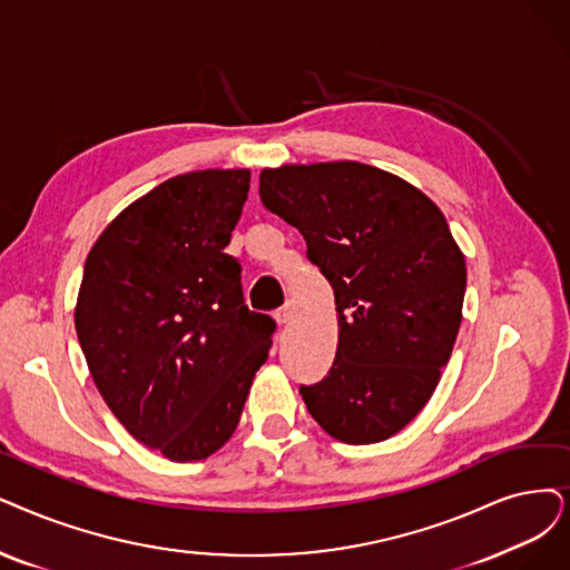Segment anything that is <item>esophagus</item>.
<instances>
[{
    "label": "esophagus",
    "instance_id": "esophagus-1",
    "mask_svg": "<svg viewBox=\"0 0 570 570\" xmlns=\"http://www.w3.org/2000/svg\"><path fill=\"white\" fill-rule=\"evenodd\" d=\"M294 317H297V306H294L292 302H287L283 308H278V313H276V321H278V325H287V323H292Z\"/></svg>",
    "mask_w": 570,
    "mask_h": 570
}]
</instances>
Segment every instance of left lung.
I'll return each mask as SVG.
<instances>
[{
	"label": "left lung",
	"instance_id": "8db88e82",
	"mask_svg": "<svg viewBox=\"0 0 570 570\" xmlns=\"http://www.w3.org/2000/svg\"><path fill=\"white\" fill-rule=\"evenodd\" d=\"M259 196L334 289L336 357L299 389L311 416L346 444L393 438L435 393L463 321L465 257L442 210L357 161L264 168Z\"/></svg>",
	"mask_w": 570,
	"mask_h": 570
}]
</instances>
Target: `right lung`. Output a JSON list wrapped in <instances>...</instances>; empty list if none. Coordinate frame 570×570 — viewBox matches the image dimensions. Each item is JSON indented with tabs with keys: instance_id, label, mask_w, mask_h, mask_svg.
I'll use <instances>...</instances> for the list:
<instances>
[{
	"instance_id": "add662e5",
	"label": "right lung",
	"mask_w": 570,
	"mask_h": 570,
	"mask_svg": "<svg viewBox=\"0 0 570 570\" xmlns=\"http://www.w3.org/2000/svg\"><path fill=\"white\" fill-rule=\"evenodd\" d=\"M249 170L170 177L90 247L75 327L111 414L168 461L213 456L240 421L276 323L243 302L224 253Z\"/></svg>"
}]
</instances>
